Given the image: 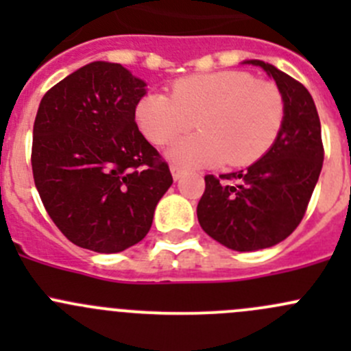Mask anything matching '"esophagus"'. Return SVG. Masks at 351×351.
I'll list each match as a JSON object with an SVG mask.
<instances>
[{
  "label": "esophagus",
  "mask_w": 351,
  "mask_h": 351,
  "mask_svg": "<svg viewBox=\"0 0 351 351\" xmlns=\"http://www.w3.org/2000/svg\"><path fill=\"white\" fill-rule=\"evenodd\" d=\"M171 175H173V180H180L183 176V173H185V169L183 168H180V166H176V165H171Z\"/></svg>",
  "instance_id": "34e87169"
}]
</instances>
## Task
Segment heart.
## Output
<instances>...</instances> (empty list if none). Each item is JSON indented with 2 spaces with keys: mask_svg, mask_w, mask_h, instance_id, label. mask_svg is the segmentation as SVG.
<instances>
[{
  "mask_svg": "<svg viewBox=\"0 0 351 351\" xmlns=\"http://www.w3.org/2000/svg\"><path fill=\"white\" fill-rule=\"evenodd\" d=\"M195 120L200 132L169 149L173 161L247 166L278 139L285 120L284 95L275 83L244 71H217L182 77L173 83L171 97L146 93L136 105L137 127L156 146L171 144Z\"/></svg>",
  "mask_w": 351,
  "mask_h": 351,
  "instance_id": "b5f03b06",
  "label": "heart"
}]
</instances>
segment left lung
<instances>
[{
  "label": "left lung",
  "mask_w": 351,
  "mask_h": 351,
  "mask_svg": "<svg viewBox=\"0 0 351 351\" xmlns=\"http://www.w3.org/2000/svg\"><path fill=\"white\" fill-rule=\"evenodd\" d=\"M246 62L274 77L284 95L285 120L271 149L250 168L205 176L198 222L210 238L236 251L275 246L295 231L324 159L319 115L306 86L268 62Z\"/></svg>",
  "instance_id": "left-lung-1"
}]
</instances>
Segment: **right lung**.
<instances>
[{
  "instance_id": "right-lung-1",
  "label": "right lung",
  "mask_w": 351,
  "mask_h": 351,
  "mask_svg": "<svg viewBox=\"0 0 351 351\" xmlns=\"http://www.w3.org/2000/svg\"><path fill=\"white\" fill-rule=\"evenodd\" d=\"M146 83L97 61L59 81L34 122L32 171L59 231L84 250L119 253L144 239L173 176L141 134Z\"/></svg>"
}]
</instances>
